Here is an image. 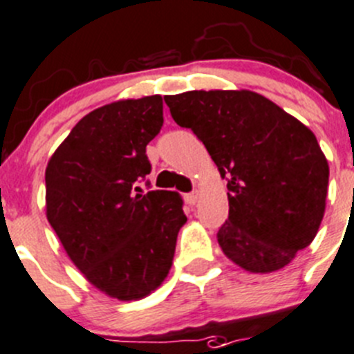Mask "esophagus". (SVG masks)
<instances>
[{
    "instance_id": "1",
    "label": "esophagus",
    "mask_w": 354,
    "mask_h": 354,
    "mask_svg": "<svg viewBox=\"0 0 354 354\" xmlns=\"http://www.w3.org/2000/svg\"><path fill=\"white\" fill-rule=\"evenodd\" d=\"M197 201H199V194H197V192L187 194V196H185V203L190 204V206H196Z\"/></svg>"
}]
</instances>
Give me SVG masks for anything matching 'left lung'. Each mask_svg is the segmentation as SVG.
I'll return each mask as SVG.
<instances>
[{
    "label": "left lung",
    "instance_id": "1",
    "mask_svg": "<svg viewBox=\"0 0 354 354\" xmlns=\"http://www.w3.org/2000/svg\"><path fill=\"white\" fill-rule=\"evenodd\" d=\"M171 117L192 129L229 188L218 244L255 274L283 269L322 225L328 162L309 127L252 91L166 95Z\"/></svg>",
    "mask_w": 354,
    "mask_h": 354
}]
</instances>
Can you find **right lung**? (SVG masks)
<instances>
[{
  "instance_id": "1",
  "label": "right lung",
  "mask_w": 354,
  "mask_h": 354,
  "mask_svg": "<svg viewBox=\"0 0 354 354\" xmlns=\"http://www.w3.org/2000/svg\"><path fill=\"white\" fill-rule=\"evenodd\" d=\"M162 97L122 99L85 115L45 171L47 220L99 292L140 300L162 285L187 222L180 194L138 187L147 145L160 132Z\"/></svg>"
}]
</instances>
